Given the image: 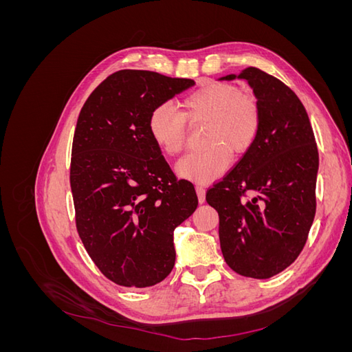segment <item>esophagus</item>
<instances>
[{
    "mask_svg": "<svg viewBox=\"0 0 352 352\" xmlns=\"http://www.w3.org/2000/svg\"><path fill=\"white\" fill-rule=\"evenodd\" d=\"M195 190H197V195H198V201L202 204V202L206 201V188L198 184V185L195 186Z\"/></svg>",
    "mask_w": 352,
    "mask_h": 352,
    "instance_id": "34e87169",
    "label": "esophagus"
}]
</instances>
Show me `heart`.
Here are the masks:
<instances>
[{
    "label": "heart",
    "instance_id": "obj_1",
    "mask_svg": "<svg viewBox=\"0 0 352 352\" xmlns=\"http://www.w3.org/2000/svg\"><path fill=\"white\" fill-rule=\"evenodd\" d=\"M185 113L163 102L148 117V132L163 153L175 155L186 141V119L210 122L206 150L192 151L179 160L176 172L194 182H211L226 172L232 154H242L257 140L261 117L258 104L251 95L241 94L235 87L208 83L184 101Z\"/></svg>",
    "mask_w": 352,
    "mask_h": 352
}]
</instances>
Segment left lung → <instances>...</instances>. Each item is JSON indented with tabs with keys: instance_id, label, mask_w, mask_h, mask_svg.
Wrapping results in <instances>:
<instances>
[{
	"instance_id": "1",
	"label": "left lung",
	"mask_w": 352,
	"mask_h": 352,
	"mask_svg": "<svg viewBox=\"0 0 352 352\" xmlns=\"http://www.w3.org/2000/svg\"><path fill=\"white\" fill-rule=\"evenodd\" d=\"M247 80L260 109L257 140L206 199L219 212V238L229 267L269 279L291 265L316 214L318 151L295 92L272 74L248 67L220 80Z\"/></svg>"
}]
</instances>
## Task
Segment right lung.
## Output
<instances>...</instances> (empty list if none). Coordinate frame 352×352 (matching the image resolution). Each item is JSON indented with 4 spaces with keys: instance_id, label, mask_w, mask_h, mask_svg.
Returning <instances> with one entry per match:
<instances>
[{
    "instance_id": "obj_1",
    "label": "right lung",
    "mask_w": 352,
    "mask_h": 352,
    "mask_svg": "<svg viewBox=\"0 0 352 352\" xmlns=\"http://www.w3.org/2000/svg\"><path fill=\"white\" fill-rule=\"evenodd\" d=\"M192 79L119 70L83 104L74 129L70 186L85 250L105 278L148 287L172 272L173 232L198 206L148 132L154 107L194 87Z\"/></svg>"
}]
</instances>
